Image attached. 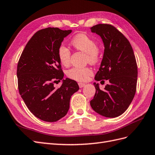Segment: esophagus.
Wrapping results in <instances>:
<instances>
[{"label": "esophagus", "mask_w": 155, "mask_h": 155, "mask_svg": "<svg viewBox=\"0 0 155 155\" xmlns=\"http://www.w3.org/2000/svg\"><path fill=\"white\" fill-rule=\"evenodd\" d=\"M78 85H79V87H80V88H82V87H83L85 85V84L83 83H78Z\"/></svg>", "instance_id": "esophagus-1"}]
</instances>
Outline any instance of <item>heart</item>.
<instances>
[{"mask_svg":"<svg viewBox=\"0 0 155 155\" xmlns=\"http://www.w3.org/2000/svg\"><path fill=\"white\" fill-rule=\"evenodd\" d=\"M71 44L78 50L85 53L87 62L95 64L99 61L102 55L101 46L96 44L93 38L85 34L76 35L71 41ZM60 63L64 66H67L70 61V51L63 45H61L58 51ZM92 70L88 67L83 68L73 67L68 70L67 76L69 78L77 81H87L92 76Z\"/></svg>","mask_w":155,"mask_h":155,"instance_id":"b5f03b06","label":"heart"}]
</instances>
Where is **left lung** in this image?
Listing matches in <instances>:
<instances>
[{
    "label": "left lung",
    "mask_w": 155,
    "mask_h": 155,
    "mask_svg": "<svg viewBox=\"0 0 155 155\" xmlns=\"http://www.w3.org/2000/svg\"><path fill=\"white\" fill-rule=\"evenodd\" d=\"M104 43V54L96 73V81L109 83L104 91L94 83L96 94L91 101L92 109L107 118L122 114L132 102L137 91L138 67L129 41L114 26L99 24L91 28Z\"/></svg>",
    "instance_id": "obj_1"
}]
</instances>
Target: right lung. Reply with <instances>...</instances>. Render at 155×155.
<instances>
[{"label": "right lung", "mask_w": 155, "mask_h": 155, "mask_svg": "<svg viewBox=\"0 0 155 155\" xmlns=\"http://www.w3.org/2000/svg\"><path fill=\"white\" fill-rule=\"evenodd\" d=\"M71 32L50 27L37 31L28 42L17 64L21 97L33 114L48 122L57 121L67 114L70 97L79 88L77 82L69 78L63 79L59 88L54 87L64 76L58 48Z\"/></svg>", "instance_id": "add662e5"}]
</instances>
